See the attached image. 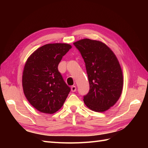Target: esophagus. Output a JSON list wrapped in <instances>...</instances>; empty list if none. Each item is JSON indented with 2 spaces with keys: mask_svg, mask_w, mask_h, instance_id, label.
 I'll use <instances>...</instances> for the list:
<instances>
[{
  "mask_svg": "<svg viewBox=\"0 0 148 148\" xmlns=\"http://www.w3.org/2000/svg\"><path fill=\"white\" fill-rule=\"evenodd\" d=\"M71 91L72 92H74L76 91V86H72L71 87Z\"/></svg>",
  "mask_w": 148,
  "mask_h": 148,
  "instance_id": "1",
  "label": "esophagus"
}]
</instances>
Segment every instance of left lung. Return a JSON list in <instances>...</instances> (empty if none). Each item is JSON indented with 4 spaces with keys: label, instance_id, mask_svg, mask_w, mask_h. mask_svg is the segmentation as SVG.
<instances>
[{
    "label": "left lung",
    "instance_id": "8db88e82",
    "mask_svg": "<svg viewBox=\"0 0 148 148\" xmlns=\"http://www.w3.org/2000/svg\"><path fill=\"white\" fill-rule=\"evenodd\" d=\"M74 45L84 59L90 84L84 102L92 111L104 112L115 104L122 92L123 78L118 60L99 40L83 39Z\"/></svg>",
    "mask_w": 148,
    "mask_h": 148
}]
</instances>
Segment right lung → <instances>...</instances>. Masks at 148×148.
<instances>
[{
	"instance_id": "obj_1",
	"label": "right lung",
	"mask_w": 148,
	"mask_h": 148,
	"mask_svg": "<svg viewBox=\"0 0 148 148\" xmlns=\"http://www.w3.org/2000/svg\"><path fill=\"white\" fill-rule=\"evenodd\" d=\"M71 48L69 44H48L27 59L22 76L23 92L30 104L40 112L53 114L58 111L70 92L58 66Z\"/></svg>"
}]
</instances>
